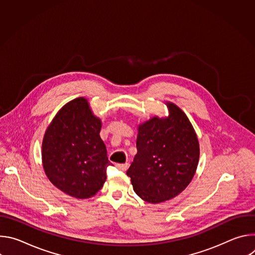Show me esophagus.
<instances>
[{"instance_id": "obj_1", "label": "esophagus", "mask_w": 255, "mask_h": 255, "mask_svg": "<svg viewBox=\"0 0 255 255\" xmlns=\"http://www.w3.org/2000/svg\"><path fill=\"white\" fill-rule=\"evenodd\" d=\"M116 166H117V168H118L119 170L125 171V170H127V168H128V163H127V162H126V163H118Z\"/></svg>"}]
</instances>
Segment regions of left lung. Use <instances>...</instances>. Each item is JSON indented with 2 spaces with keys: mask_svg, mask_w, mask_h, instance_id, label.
Returning a JSON list of instances; mask_svg holds the SVG:
<instances>
[{
  "mask_svg": "<svg viewBox=\"0 0 255 255\" xmlns=\"http://www.w3.org/2000/svg\"><path fill=\"white\" fill-rule=\"evenodd\" d=\"M168 117L138 125L137 153L127 170L134 192L145 202L173 199L192 181L200 157L196 131L180 108L165 102Z\"/></svg>",
  "mask_w": 255,
  "mask_h": 255,
  "instance_id": "8db88e82",
  "label": "left lung"
}]
</instances>
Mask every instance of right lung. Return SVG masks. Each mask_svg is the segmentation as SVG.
<instances>
[{
    "mask_svg": "<svg viewBox=\"0 0 255 255\" xmlns=\"http://www.w3.org/2000/svg\"><path fill=\"white\" fill-rule=\"evenodd\" d=\"M102 121L80 97L65 104L48 125L42 141V164L51 184L77 199L95 196L110 165L100 137Z\"/></svg>",
    "mask_w": 255,
    "mask_h": 255,
    "instance_id": "obj_1",
    "label": "right lung"
}]
</instances>
